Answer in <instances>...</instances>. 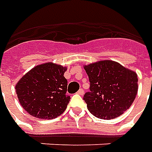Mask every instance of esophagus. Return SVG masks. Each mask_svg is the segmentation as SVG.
Here are the masks:
<instances>
[{"instance_id": "34e87169", "label": "esophagus", "mask_w": 152, "mask_h": 152, "mask_svg": "<svg viewBox=\"0 0 152 152\" xmlns=\"http://www.w3.org/2000/svg\"><path fill=\"white\" fill-rule=\"evenodd\" d=\"M77 94H79V95H83V94H84V91H83L82 88H80V89L78 90V92H77Z\"/></svg>"}]
</instances>
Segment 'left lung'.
I'll list each match as a JSON object with an SVG mask.
<instances>
[{
	"label": "left lung",
	"mask_w": 152,
	"mask_h": 152,
	"mask_svg": "<svg viewBox=\"0 0 152 152\" xmlns=\"http://www.w3.org/2000/svg\"><path fill=\"white\" fill-rule=\"evenodd\" d=\"M83 68L90 82V91L83 99L94 116L111 120L131 107L138 91L135 72L112 60L98 61Z\"/></svg>",
	"instance_id": "8db88e82"
}]
</instances>
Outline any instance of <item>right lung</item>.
Here are the masks:
<instances>
[{"instance_id":"add662e5","label":"right lung","mask_w":152,"mask_h":152,"mask_svg":"<svg viewBox=\"0 0 152 152\" xmlns=\"http://www.w3.org/2000/svg\"><path fill=\"white\" fill-rule=\"evenodd\" d=\"M66 67L49 62L35 66L21 77L15 89L21 105L29 115L52 120L64 113L70 100L66 94Z\"/></svg>"}]
</instances>
